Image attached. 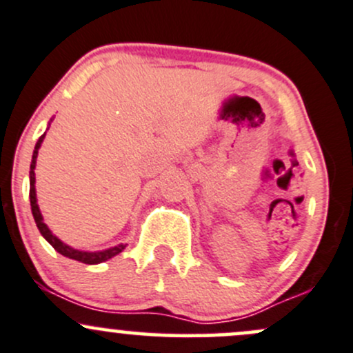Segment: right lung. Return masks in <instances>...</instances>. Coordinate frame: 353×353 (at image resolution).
<instances>
[{"label":"right lung","instance_id":"1","mask_svg":"<svg viewBox=\"0 0 353 353\" xmlns=\"http://www.w3.org/2000/svg\"><path fill=\"white\" fill-rule=\"evenodd\" d=\"M43 137H46V133H43V135L39 139V142H37L35 150H33V155H32V164H30V206H32L33 220H35V223H37V226H39V230H40V233H42L43 239H46L47 242H49L52 247L59 252V254H62L64 257L72 259V261L83 262V264H91V265L101 264V262L108 261V259L120 254V252L125 248V245H118V247L108 248V250H103V252L74 250V248H70L69 245L62 243L57 236L52 235L50 230L47 228L46 223H43V218H42V214H40L39 205H37V196H35V164H37V155H39L40 143L43 142Z\"/></svg>","mask_w":353,"mask_h":353}]
</instances>
